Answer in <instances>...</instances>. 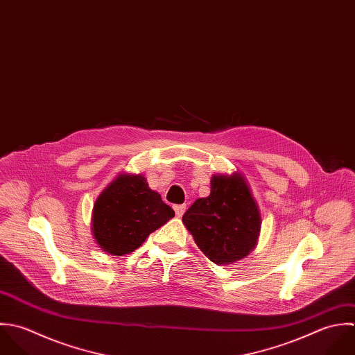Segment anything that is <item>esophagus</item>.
Here are the masks:
<instances>
[{"label": "esophagus", "instance_id": "esophagus-1", "mask_svg": "<svg viewBox=\"0 0 355 355\" xmlns=\"http://www.w3.org/2000/svg\"><path fill=\"white\" fill-rule=\"evenodd\" d=\"M173 209H175L176 216H178V218H182L183 214H184V211H186V205H184V204H182V205H175Z\"/></svg>", "mask_w": 355, "mask_h": 355}]
</instances>
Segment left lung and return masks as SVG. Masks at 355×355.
<instances>
[{
  "label": "left lung",
  "instance_id": "1",
  "mask_svg": "<svg viewBox=\"0 0 355 355\" xmlns=\"http://www.w3.org/2000/svg\"><path fill=\"white\" fill-rule=\"evenodd\" d=\"M197 246L215 264H232L256 246L260 212L241 173L215 175L211 194L198 198L183 215Z\"/></svg>",
  "mask_w": 355,
  "mask_h": 355
}]
</instances>
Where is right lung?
Segmentation results:
<instances>
[{"mask_svg":"<svg viewBox=\"0 0 355 355\" xmlns=\"http://www.w3.org/2000/svg\"><path fill=\"white\" fill-rule=\"evenodd\" d=\"M173 216V209L141 175H119L95 202L92 233L105 252L122 256L137 249Z\"/></svg>","mask_w":355,"mask_h":355,"instance_id":"obj_1","label":"right lung"}]
</instances>
